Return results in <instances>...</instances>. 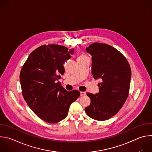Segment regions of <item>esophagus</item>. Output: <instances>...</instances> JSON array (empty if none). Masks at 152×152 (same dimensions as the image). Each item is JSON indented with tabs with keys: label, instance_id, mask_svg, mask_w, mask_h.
<instances>
[{
	"label": "esophagus",
	"instance_id": "1",
	"mask_svg": "<svg viewBox=\"0 0 152 152\" xmlns=\"http://www.w3.org/2000/svg\"><path fill=\"white\" fill-rule=\"evenodd\" d=\"M80 95L81 96L86 95V92H80Z\"/></svg>",
	"mask_w": 152,
	"mask_h": 152
}]
</instances>
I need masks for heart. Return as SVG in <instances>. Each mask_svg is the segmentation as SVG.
I'll return each instance as SVG.
<instances>
[{
  "instance_id": "heart-1",
  "label": "heart",
  "mask_w": 152,
  "mask_h": 152,
  "mask_svg": "<svg viewBox=\"0 0 152 152\" xmlns=\"http://www.w3.org/2000/svg\"><path fill=\"white\" fill-rule=\"evenodd\" d=\"M86 56H84V55H81V56H80L79 57H78V58H83V57H85Z\"/></svg>"
}]
</instances>
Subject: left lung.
Segmentation results:
<instances>
[{
	"label": "left lung",
	"mask_w": 152,
	"mask_h": 152,
	"mask_svg": "<svg viewBox=\"0 0 152 152\" xmlns=\"http://www.w3.org/2000/svg\"><path fill=\"white\" fill-rule=\"evenodd\" d=\"M86 50L92 56L93 77L102 82L98 94L86 93L91 104L85 110L93 119L106 121L119 111L128 96L131 67L124 56L109 45L95 42Z\"/></svg>",
	"instance_id": "1"
}]
</instances>
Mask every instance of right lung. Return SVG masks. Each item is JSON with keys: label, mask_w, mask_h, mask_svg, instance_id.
<instances>
[{"label": "right lung", "mask_w": 152, "mask_h": 152, "mask_svg": "<svg viewBox=\"0 0 152 152\" xmlns=\"http://www.w3.org/2000/svg\"><path fill=\"white\" fill-rule=\"evenodd\" d=\"M73 49L50 44L42 45L29 55L20 72L23 96L33 112L43 121L54 124L68 115L70 104L80 95L77 90L66 91L59 82L63 64Z\"/></svg>", "instance_id": "1"}]
</instances>
